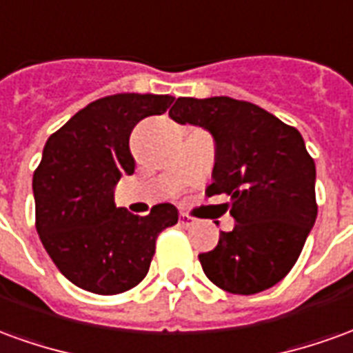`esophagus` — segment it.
I'll return each instance as SVG.
<instances>
[{
	"instance_id": "obj_1",
	"label": "esophagus",
	"mask_w": 353,
	"mask_h": 353,
	"mask_svg": "<svg viewBox=\"0 0 353 353\" xmlns=\"http://www.w3.org/2000/svg\"><path fill=\"white\" fill-rule=\"evenodd\" d=\"M179 223L183 225V228H191L196 223V219L193 216H189V214H179Z\"/></svg>"
}]
</instances>
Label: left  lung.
Listing matches in <instances>:
<instances>
[{
    "label": "left lung",
    "instance_id": "1",
    "mask_svg": "<svg viewBox=\"0 0 353 353\" xmlns=\"http://www.w3.org/2000/svg\"><path fill=\"white\" fill-rule=\"evenodd\" d=\"M177 124L210 132L216 143L208 196H231L233 231L199 254L206 277L231 294H256L277 285L304 248L317 218L315 162L296 128L258 105L231 97H179Z\"/></svg>",
    "mask_w": 353,
    "mask_h": 353
}]
</instances>
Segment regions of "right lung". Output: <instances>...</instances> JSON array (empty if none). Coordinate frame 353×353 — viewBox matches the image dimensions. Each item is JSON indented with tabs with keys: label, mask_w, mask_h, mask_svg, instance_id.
Segmentation results:
<instances>
[{
	"label": "right lung",
	"mask_w": 353,
	"mask_h": 353,
	"mask_svg": "<svg viewBox=\"0 0 353 353\" xmlns=\"http://www.w3.org/2000/svg\"><path fill=\"white\" fill-rule=\"evenodd\" d=\"M170 95L118 93L78 110L43 147L34 172L39 241L66 279L95 294H120L139 285L160 231L177 223L170 202L149 216L117 208L114 187L132 176L130 135L143 118L166 112Z\"/></svg>",
	"instance_id": "right-lung-1"
}]
</instances>
